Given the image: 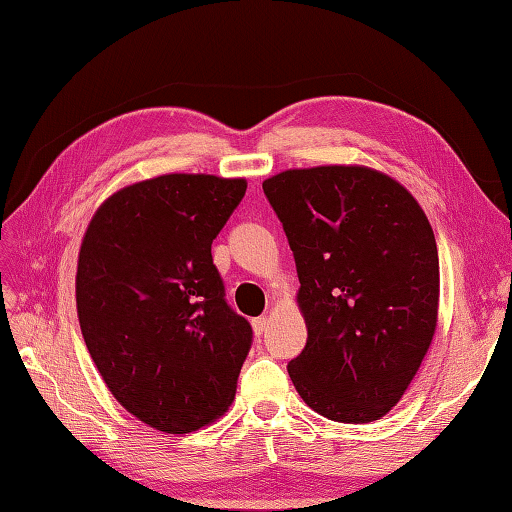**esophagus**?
<instances>
[{
	"label": "esophagus",
	"instance_id": "esophagus-1",
	"mask_svg": "<svg viewBox=\"0 0 512 512\" xmlns=\"http://www.w3.org/2000/svg\"><path fill=\"white\" fill-rule=\"evenodd\" d=\"M268 317H257V319H253V330H255V334L257 336H262L266 330H268Z\"/></svg>",
	"mask_w": 512,
	"mask_h": 512
}]
</instances>
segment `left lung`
Masks as SVG:
<instances>
[{
	"label": "left lung",
	"mask_w": 512,
	"mask_h": 512,
	"mask_svg": "<svg viewBox=\"0 0 512 512\" xmlns=\"http://www.w3.org/2000/svg\"><path fill=\"white\" fill-rule=\"evenodd\" d=\"M264 193L295 255L308 325L292 383L330 420L383 418L436 334L440 264L427 215L367 167L281 171Z\"/></svg>",
	"instance_id": "1"
}]
</instances>
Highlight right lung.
I'll return each mask as SVG.
<instances>
[{"mask_svg":"<svg viewBox=\"0 0 512 512\" xmlns=\"http://www.w3.org/2000/svg\"><path fill=\"white\" fill-rule=\"evenodd\" d=\"M244 193V178L169 173L116 191L85 231V345L114 398L158 431H198L235 398L253 328L226 303L211 244Z\"/></svg>","mask_w":512,"mask_h":512,"instance_id":"add662e5","label":"right lung"}]
</instances>
